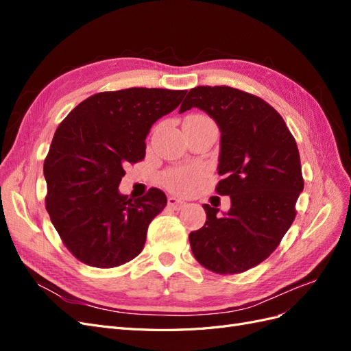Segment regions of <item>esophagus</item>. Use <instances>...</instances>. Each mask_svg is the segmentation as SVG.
Returning a JSON list of instances; mask_svg holds the SVG:
<instances>
[{"instance_id":"34e87169","label":"esophagus","mask_w":351,"mask_h":351,"mask_svg":"<svg viewBox=\"0 0 351 351\" xmlns=\"http://www.w3.org/2000/svg\"><path fill=\"white\" fill-rule=\"evenodd\" d=\"M168 205L174 208V209H180V208H183L186 205V202L183 199L176 197V196H169L168 197Z\"/></svg>"}]
</instances>
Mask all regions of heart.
<instances>
[{
  "label": "heart",
  "mask_w": 351,
  "mask_h": 351,
  "mask_svg": "<svg viewBox=\"0 0 351 351\" xmlns=\"http://www.w3.org/2000/svg\"><path fill=\"white\" fill-rule=\"evenodd\" d=\"M197 119H205V117H199ZM202 177V169L192 167V168H182V169H174V171H169L165 176V184L173 189L178 190V192H186V190L192 189Z\"/></svg>",
  "instance_id": "obj_1"
}]
</instances>
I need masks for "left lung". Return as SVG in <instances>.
Wrapping results in <instances>:
<instances>
[{
	"label": "left lung",
	"mask_w": 351,
	"mask_h": 351,
	"mask_svg": "<svg viewBox=\"0 0 351 351\" xmlns=\"http://www.w3.org/2000/svg\"><path fill=\"white\" fill-rule=\"evenodd\" d=\"M205 111L218 125L217 192L231 206L204 205L205 226L189 234L196 261L217 274H239L277 249L303 192L300 155L282 117L268 102L228 86L190 89L178 112Z\"/></svg>",
	"instance_id": "1"
}]
</instances>
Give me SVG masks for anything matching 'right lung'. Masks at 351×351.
Instances as JSON below:
<instances>
[{"label":"right lung","instance_id":"obj_1","mask_svg":"<svg viewBox=\"0 0 351 351\" xmlns=\"http://www.w3.org/2000/svg\"><path fill=\"white\" fill-rule=\"evenodd\" d=\"M187 90L130 88L80 102L54 134L44 162L47 210L66 247L83 263L114 268L145 246L147 227L167 205L151 189L129 199L119 186L125 165L145 158L146 136Z\"/></svg>","mask_w":351,"mask_h":351}]
</instances>
